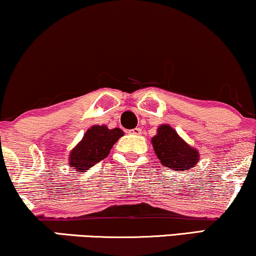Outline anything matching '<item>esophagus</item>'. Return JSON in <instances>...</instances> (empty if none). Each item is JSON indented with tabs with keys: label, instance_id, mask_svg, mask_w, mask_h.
<instances>
[{
	"label": "esophagus",
	"instance_id": "esophagus-1",
	"mask_svg": "<svg viewBox=\"0 0 256 256\" xmlns=\"http://www.w3.org/2000/svg\"><path fill=\"white\" fill-rule=\"evenodd\" d=\"M129 133L134 134V135H140L141 133H142V129H141V128H134V129H132V130H129Z\"/></svg>",
	"mask_w": 256,
	"mask_h": 256
}]
</instances>
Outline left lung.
<instances>
[{
    "mask_svg": "<svg viewBox=\"0 0 256 256\" xmlns=\"http://www.w3.org/2000/svg\"><path fill=\"white\" fill-rule=\"evenodd\" d=\"M152 144L158 159L173 171L192 168L200 158L197 150L188 146L168 124L160 126Z\"/></svg>",
    "mask_w": 256,
    "mask_h": 256,
    "instance_id": "left-lung-1",
    "label": "left lung"
}]
</instances>
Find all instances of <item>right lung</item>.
<instances>
[{"label": "right lung", "mask_w": 256, "mask_h": 256, "mask_svg": "<svg viewBox=\"0 0 256 256\" xmlns=\"http://www.w3.org/2000/svg\"><path fill=\"white\" fill-rule=\"evenodd\" d=\"M122 135L121 129H108L106 126L88 129L80 142L71 150L70 166L78 172L89 170L109 156L110 150Z\"/></svg>", "instance_id": "right-lung-1"}]
</instances>
